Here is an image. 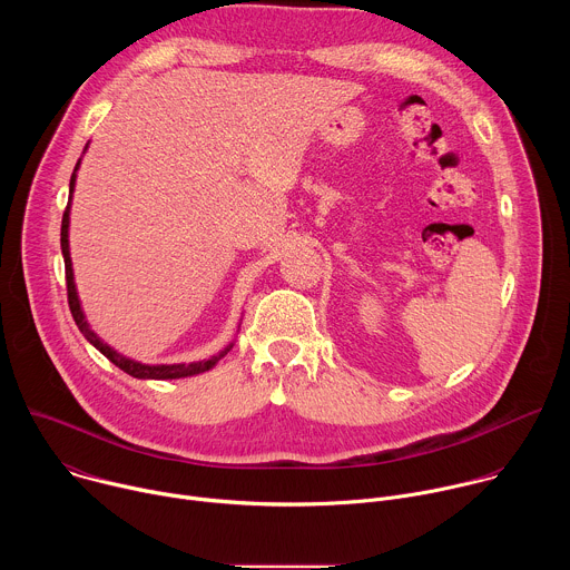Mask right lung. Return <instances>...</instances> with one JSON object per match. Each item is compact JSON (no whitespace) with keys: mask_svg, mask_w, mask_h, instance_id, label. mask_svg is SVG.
<instances>
[{"mask_svg":"<svg viewBox=\"0 0 570 570\" xmlns=\"http://www.w3.org/2000/svg\"><path fill=\"white\" fill-rule=\"evenodd\" d=\"M88 150V146H86ZM80 167V159L76 161L71 180H69V200H67V209L62 214V225H60V250H62V259H65V277H67V299H69V311L73 315L76 327L80 330L88 338L90 345H95L108 361H112L119 370H124L126 374L135 376V379H155V381H165V379H185V376H194V374H203L207 370H212L234 345L229 343L227 347H223L216 356L205 358V361H196V363H171V365H148V363H139L135 358H128L124 354H119L117 350H112L108 343H104L95 330L90 327V322L83 313V306H80L78 299V291H76V282H73V268H71V255H69V209H71V194L76 187V171Z\"/></svg>","mask_w":570,"mask_h":570,"instance_id":"obj_1","label":"right lung"}]
</instances>
